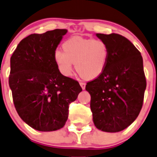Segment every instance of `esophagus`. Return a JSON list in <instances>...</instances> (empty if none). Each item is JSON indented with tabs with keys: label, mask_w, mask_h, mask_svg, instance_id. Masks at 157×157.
Listing matches in <instances>:
<instances>
[{
	"label": "esophagus",
	"mask_w": 157,
	"mask_h": 157,
	"mask_svg": "<svg viewBox=\"0 0 157 157\" xmlns=\"http://www.w3.org/2000/svg\"><path fill=\"white\" fill-rule=\"evenodd\" d=\"M80 86H81L82 89L84 90V89H85V87H86V83H85L84 82L80 81Z\"/></svg>",
	"instance_id": "esophagus-1"
}]
</instances>
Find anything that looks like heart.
I'll use <instances>...</instances> for the list:
<instances>
[{"instance_id":"obj_1","label":"heart","mask_w":157,"mask_h":157,"mask_svg":"<svg viewBox=\"0 0 157 157\" xmlns=\"http://www.w3.org/2000/svg\"><path fill=\"white\" fill-rule=\"evenodd\" d=\"M62 47L63 52L56 50L54 59L63 75H71L74 63L79 74L86 80L99 77L105 69L109 48L103 40L74 36L66 40Z\"/></svg>"}]
</instances>
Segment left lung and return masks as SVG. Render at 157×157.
Returning <instances> with one entry per match:
<instances>
[{"label":"left lung","mask_w":157,"mask_h":157,"mask_svg":"<svg viewBox=\"0 0 157 157\" xmlns=\"http://www.w3.org/2000/svg\"><path fill=\"white\" fill-rule=\"evenodd\" d=\"M109 48L105 69L86 83L93 121L97 129L116 133L130 125L143 106L147 86L143 57L125 36L97 33Z\"/></svg>","instance_id":"left-lung-1"}]
</instances>
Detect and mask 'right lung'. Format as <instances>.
Here are the masks:
<instances>
[{
  "label": "right lung",
  "mask_w": 157,
  "mask_h": 157,
  "mask_svg": "<svg viewBox=\"0 0 157 157\" xmlns=\"http://www.w3.org/2000/svg\"><path fill=\"white\" fill-rule=\"evenodd\" d=\"M67 30L55 29L24 38L10 57L9 86L18 115L39 131L65 125L69 105L82 91L78 81L60 74L54 51Z\"/></svg>",
  "instance_id": "add662e5"
}]
</instances>
